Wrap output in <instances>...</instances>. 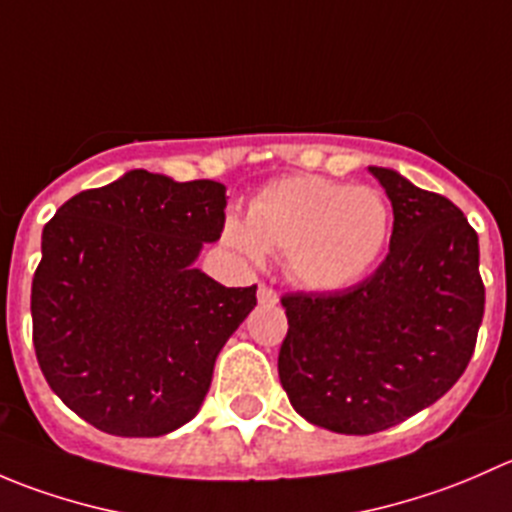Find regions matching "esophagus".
<instances>
[{
	"label": "esophagus",
	"mask_w": 512,
	"mask_h": 512,
	"mask_svg": "<svg viewBox=\"0 0 512 512\" xmlns=\"http://www.w3.org/2000/svg\"><path fill=\"white\" fill-rule=\"evenodd\" d=\"M257 299H260V304H277V292L270 285H260L257 287Z\"/></svg>",
	"instance_id": "esophagus-1"
}]
</instances>
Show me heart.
<instances>
[{"instance_id":"1","label":"heart","mask_w":512,"mask_h":512,"mask_svg":"<svg viewBox=\"0 0 512 512\" xmlns=\"http://www.w3.org/2000/svg\"><path fill=\"white\" fill-rule=\"evenodd\" d=\"M391 230V208L371 185L324 175H289L262 188L247 225L227 220L223 240L245 260L282 257L302 287L332 292L359 282L379 260Z\"/></svg>"}]
</instances>
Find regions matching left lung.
Listing matches in <instances>:
<instances>
[{"instance_id": "obj_1", "label": "left lung", "mask_w": 512, "mask_h": 512, "mask_svg": "<svg viewBox=\"0 0 512 512\" xmlns=\"http://www.w3.org/2000/svg\"><path fill=\"white\" fill-rule=\"evenodd\" d=\"M394 208L389 255L356 285L282 297V389L299 416L369 436L441 399L466 371L483 322L478 235L461 208L369 168Z\"/></svg>"}]
</instances>
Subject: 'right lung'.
I'll list each match as a JSON object with an SVG mask.
<instances>
[{
    "label": "right lung",
    "instance_id": "obj_1",
    "mask_svg": "<svg viewBox=\"0 0 512 512\" xmlns=\"http://www.w3.org/2000/svg\"><path fill=\"white\" fill-rule=\"evenodd\" d=\"M225 185L131 170L66 200L41 235L32 280L36 361L98 431L153 438L200 411L223 344L257 285L195 270L225 227Z\"/></svg>",
    "mask_w": 512,
    "mask_h": 512
}]
</instances>
